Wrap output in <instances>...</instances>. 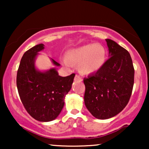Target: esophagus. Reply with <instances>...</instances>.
Instances as JSON below:
<instances>
[{
	"instance_id": "34e87169",
	"label": "esophagus",
	"mask_w": 149,
	"mask_h": 149,
	"mask_svg": "<svg viewBox=\"0 0 149 149\" xmlns=\"http://www.w3.org/2000/svg\"><path fill=\"white\" fill-rule=\"evenodd\" d=\"M75 80H77V81H81L82 80V78L80 76H78V75H76V76H75Z\"/></svg>"
}]
</instances>
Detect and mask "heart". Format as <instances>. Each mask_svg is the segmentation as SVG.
Wrapping results in <instances>:
<instances>
[{
  "label": "heart",
  "instance_id": "b5f03b06",
  "mask_svg": "<svg viewBox=\"0 0 149 149\" xmlns=\"http://www.w3.org/2000/svg\"><path fill=\"white\" fill-rule=\"evenodd\" d=\"M106 51L99 44H88L71 49L64 58V63L66 66L71 64H79L80 70L85 73H92L98 71L105 62Z\"/></svg>",
  "mask_w": 149,
  "mask_h": 149
}]
</instances>
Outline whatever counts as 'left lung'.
Here are the masks:
<instances>
[{"mask_svg":"<svg viewBox=\"0 0 149 149\" xmlns=\"http://www.w3.org/2000/svg\"><path fill=\"white\" fill-rule=\"evenodd\" d=\"M109 57L101 69L83 79L84 102L94 117L108 119L123 110L130 99L134 69L127 50L106 39Z\"/></svg>","mask_w":149,"mask_h":149,"instance_id":"1","label":"left lung"}]
</instances>
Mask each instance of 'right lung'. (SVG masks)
<instances>
[{
  "instance_id": "obj_1",
  "label": "right lung",
  "mask_w": 149,
  "mask_h": 149,
  "mask_svg": "<svg viewBox=\"0 0 149 149\" xmlns=\"http://www.w3.org/2000/svg\"><path fill=\"white\" fill-rule=\"evenodd\" d=\"M43 49V44H38L24 54L17 74V87L29 114L38 121L49 122L62 110L65 96L71 90L76 74L61 77L55 69L45 72L38 71L35 59L38 52ZM52 61L56 66L60 65L54 59Z\"/></svg>"
}]
</instances>
